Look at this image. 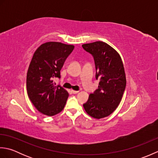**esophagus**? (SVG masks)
Segmentation results:
<instances>
[{"label": "esophagus", "instance_id": "esophagus-1", "mask_svg": "<svg viewBox=\"0 0 158 158\" xmlns=\"http://www.w3.org/2000/svg\"><path fill=\"white\" fill-rule=\"evenodd\" d=\"M71 92L73 93V94H77L79 92V91H75V90H71Z\"/></svg>", "mask_w": 158, "mask_h": 158}]
</instances>
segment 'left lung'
Instances as JSON below:
<instances>
[{
  "label": "left lung",
  "mask_w": 158,
  "mask_h": 158,
  "mask_svg": "<svg viewBox=\"0 0 158 158\" xmlns=\"http://www.w3.org/2000/svg\"><path fill=\"white\" fill-rule=\"evenodd\" d=\"M94 60L96 79H99L98 88L90 94L83 107L89 115L96 119L110 115L122 100L126 79L119 54L106 43L96 41L82 45Z\"/></svg>",
  "instance_id": "8db88e82"
}]
</instances>
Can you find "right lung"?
Masks as SVG:
<instances>
[{
	"label": "right lung",
	"instance_id": "1",
	"mask_svg": "<svg viewBox=\"0 0 158 158\" xmlns=\"http://www.w3.org/2000/svg\"><path fill=\"white\" fill-rule=\"evenodd\" d=\"M74 48L59 42H48L33 55L26 77V88L33 105L45 115H56L66 105L68 92L56 86L53 79L60 78V70Z\"/></svg>",
	"mask_w": 158,
	"mask_h": 158
}]
</instances>
